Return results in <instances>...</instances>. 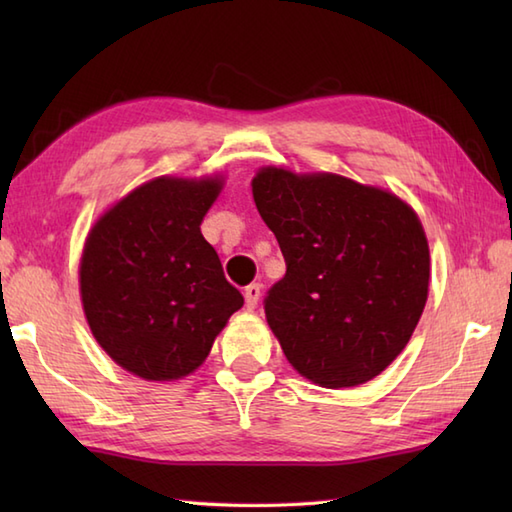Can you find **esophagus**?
Listing matches in <instances>:
<instances>
[{"mask_svg":"<svg viewBox=\"0 0 512 512\" xmlns=\"http://www.w3.org/2000/svg\"><path fill=\"white\" fill-rule=\"evenodd\" d=\"M259 295H262V286H259V284H250V286H246V290H244V299H246V308H248V310H255L257 301H259Z\"/></svg>","mask_w":512,"mask_h":512,"instance_id":"esophagus-1","label":"esophagus"}]
</instances>
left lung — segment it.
I'll return each mask as SVG.
<instances>
[{
	"mask_svg": "<svg viewBox=\"0 0 512 512\" xmlns=\"http://www.w3.org/2000/svg\"><path fill=\"white\" fill-rule=\"evenodd\" d=\"M253 200L286 257L266 321L314 385H363L396 361L429 295L418 213L383 187L330 171L257 169Z\"/></svg>",
	"mask_w": 512,
	"mask_h": 512,
	"instance_id": "obj_1",
	"label": "left lung"
}]
</instances>
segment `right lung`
<instances>
[{
	"instance_id": "obj_1",
	"label": "right lung",
	"mask_w": 512,
	"mask_h": 512,
	"mask_svg": "<svg viewBox=\"0 0 512 512\" xmlns=\"http://www.w3.org/2000/svg\"><path fill=\"white\" fill-rule=\"evenodd\" d=\"M222 173L160 176L105 209L85 237L79 292L92 336L149 383L193 374L244 306L200 231Z\"/></svg>"
}]
</instances>
